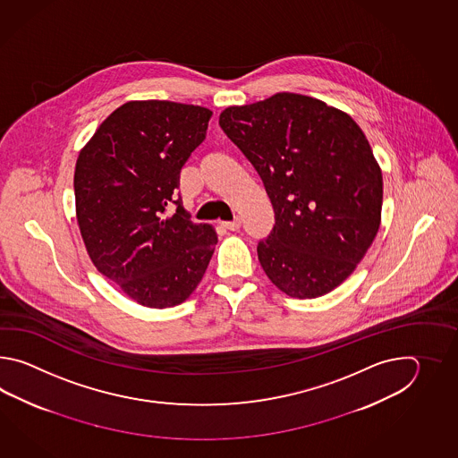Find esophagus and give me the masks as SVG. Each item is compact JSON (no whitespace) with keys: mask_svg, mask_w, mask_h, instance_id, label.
Returning <instances> with one entry per match:
<instances>
[{"mask_svg":"<svg viewBox=\"0 0 458 458\" xmlns=\"http://www.w3.org/2000/svg\"><path fill=\"white\" fill-rule=\"evenodd\" d=\"M223 227L229 229V231H239L241 229V219L235 217L233 221H225V223H223Z\"/></svg>","mask_w":458,"mask_h":458,"instance_id":"obj_1","label":"esophagus"}]
</instances>
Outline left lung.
<instances>
[{"instance_id": "obj_1", "label": "left lung", "mask_w": 458, "mask_h": 458, "mask_svg": "<svg viewBox=\"0 0 458 458\" xmlns=\"http://www.w3.org/2000/svg\"><path fill=\"white\" fill-rule=\"evenodd\" d=\"M219 126L272 201L275 225L257 245L263 272L300 300L337 288L380 227L383 178L360 127L296 93L227 107Z\"/></svg>"}]
</instances>
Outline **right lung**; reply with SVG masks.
Segmentation results:
<instances>
[{
    "instance_id": "1",
    "label": "right lung",
    "mask_w": 458,
    "mask_h": 458,
    "mask_svg": "<svg viewBox=\"0 0 458 458\" xmlns=\"http://www.w3.org/2000/svg\"><path fill=\"white\" fill-rule=\"evenodd\" d=\"M211 116L193 105L129 101L78 156L73 188L88 255L98 272L147 308L185 301L215 252V229L193 225L175 198L180 170L205 140Z\"/></svg>"
}]
</instances>
